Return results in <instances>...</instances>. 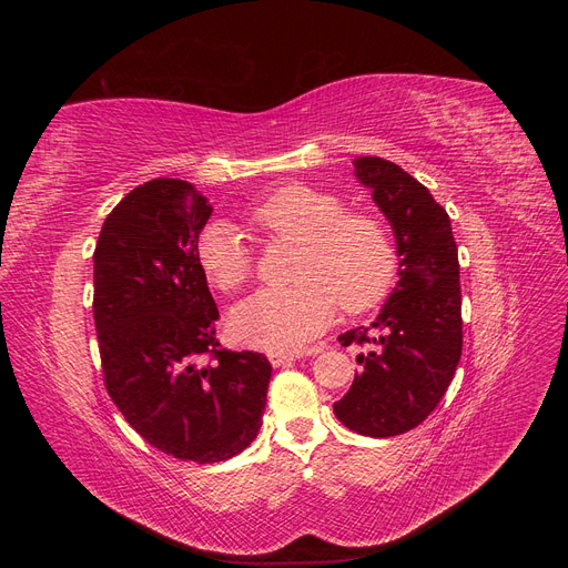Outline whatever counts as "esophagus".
<instances>
[{
    "label": "esophagus",
    "instance_id": "1",
    "mask_svg": "<svg viewBox=\"0 0 568 568\" xmlns=\"http://www.w3.org/2000/svg\"><path fill=\"white\" fill-rule=\"evenodd\" d=\"M267 357H270V363H272L274 367L288 365V363H294V359H296V355H294V353H270Z\"/></svg>",
    "mask_w": 568,
    "mask_h": 568
}]
</instances>
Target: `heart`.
Returning a JSON list of instances; mask_svg holds the SVG:
<instances>
[{
    "mask_svg": "<svg viewBox=\"0 0 568 568\" xmlns=\"http://www.w3.org/2000/svg\"><path fill=\"white\" fill-rule=\"evenodd\" d=\"M265 242H296L288 288H263L232 311V332L246 346L288 353L305 346L343 313H365L393 286L398 255L379 217L346 211L332 189L284 184L248 211ZM196 263L213 288L230 294L253 272L246 236L227 220H211L196 236Z\"/></svg>",
    "mask_w": 568,
    "mask_h": 568,
    "instance_id": "obj_1",
    "label": "heart"
}]
</instances>
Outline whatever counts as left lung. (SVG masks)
I'll list each match as a JSON object with an SVG mask.
<instances>
[{
    "label": "left lung",
    "mask_w": 568,
    "mask_h": 568,
    "mask_svg": "<svg viewBox=\"0 0 568 568\" xmlns=\"http://www.w3.org/2000/svg\"><path fill=\"white\" fill-rule=\"evenodd\" d=\"M355 175L390 222L398 284L372 326L341 334L365 348L351 390L334 403L343 426L369 438L419 426L448 390L462 355V291L450 217L428 189L379 156L353 161Z\"/></svg>",
    "instance_id": "left-lung-1"
}]
</instances>
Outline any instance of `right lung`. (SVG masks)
<instances>
[{
  "mask_svg": "<svg viewBox=\"0 0 568 568\" xmlns=\"http://www.w3.org/2000/svg\"><path fill=\"white\" fill-rule=\"evenodd\" d=\"M213 209L192 182L159 178L120 201L94 248V326L115 407L149 445L213 464L261 432L272 365L220 348V313L196 263Z\"/></svg>",
  "mask_w": 568,
  "mask_h": 568,
  "instance_id": "1",
  "label": "right lung"
}]
</instances>
